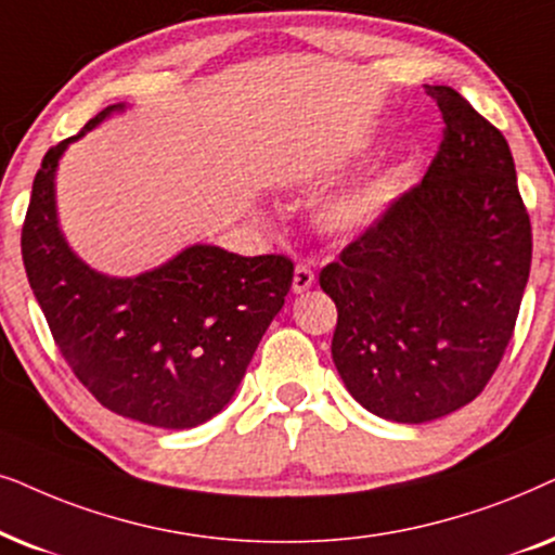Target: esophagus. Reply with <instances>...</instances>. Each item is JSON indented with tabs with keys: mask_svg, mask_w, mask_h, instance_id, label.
Masks as SVG:
<instances>
[{
	"mask_svg": "<svg viewBox=\"0 0 555 555\" xmlns=\"http://www.w3.org/2000/svg\"><path fill=\"white\" fill-rule=\"evenodd\" d=\"M312 284H314V271L305 263H297V269H294V284H292L294 294H305Z\"/></svg>",
	"mask_w": 555,
	"mask_h": 555,
	"instance_id": "34e87169",
	"label": "esophagus"
}]
</instances>
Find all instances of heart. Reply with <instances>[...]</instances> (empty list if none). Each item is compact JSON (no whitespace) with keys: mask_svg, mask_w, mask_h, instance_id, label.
Returning <instances> with one entry per match:
<instances>
[{"mask_svg":"<svg viewBox=\"0 0 555 555\" xmlns=\"http://www.w3.org/2000/svg\"><path fill=\"white\" fill-rule=\"evenodd\" d=\"M398 192H401V172L386 169L324 201L317 210V223L337 235L363 233L390 208Z\"/></svg>","mask_w":555,"mask_h":555,"instance_id":"obj_1","label":"heart"}]
</instances>
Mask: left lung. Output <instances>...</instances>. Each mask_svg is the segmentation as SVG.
I'll return each mask as SVG.
<instances>
[{
	"label": "left lung",
	"mask_w": 555,
	"mask_h": 555,
	"mask_svg": "<svg viewBox=\"0 0 555 555\" xmlns=\"http://www.w3.org/2000/svg\"><path fill=\"white\" fill-rule=\"evenodd\" d=\"M441 142L424 180L320 271L332 360L375 416L424 424L482 393L526 292L533 228L507 139L449 86H426Z\"/></svg>",
	"instance_id": "left-lung-1"
}]
</instances>
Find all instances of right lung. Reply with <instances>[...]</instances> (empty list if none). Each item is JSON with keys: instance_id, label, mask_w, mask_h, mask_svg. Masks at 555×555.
<instances>
[{"instance_id": "1", "label": "right lung", "mask_w": 555, "mask_h": 555, "mask_svg": "<svg viewBox=\"0 0 555 555\" xmlns=\"http://www.w3.org/2000/svg\"><path fill=\"white\" fill-rule=\"evenodd\" d=\"M76 137L50 146L22 223V261L73 375L108 411L159 428L216 416L289 294V256H238L192 246L137 279H108L80 261L55 220V167Z\"/></svg>"}]
</instances>
